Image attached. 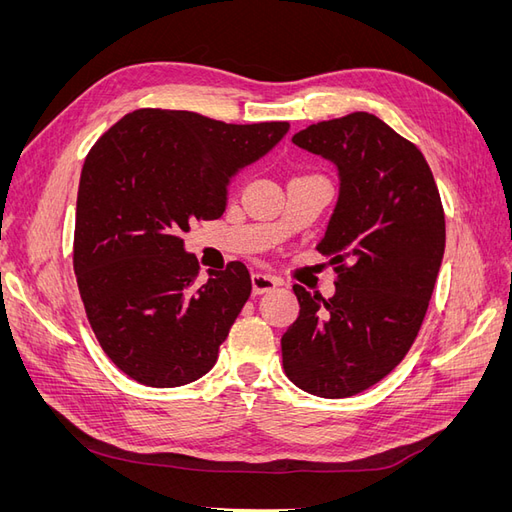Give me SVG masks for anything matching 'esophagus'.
Instances as JSON below:
<instances>
[{
	"mask_svg": "<svg viewBox=\"0 0 512 512\" xmlns=\"http://www.w3.org/2000/svg\"><path fill=\"white\" fill-rule=\"evenodd\" d=\"M277 286H280V280L277 277L269 275V273H254L252 275V288H254V294H265V292H271L275 290Z\"/></svg>",
	"mask_w": 512,
	"mask_h": 512,
	"instance_id": "esophagus-1",
	"label": "esophagus"
}]
</instances>
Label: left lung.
Listing matches in <instances>:
<instances>
[{
    "instance_id": "1",
    "label": "left lung",
    "mask_w": 512,
    "mask_h": 512,
    "mask_svg": "<svg viewBox=\"0 0 512 512\" xmlns=\"http://www.w3.org/2000/svg\"><path fill=\"white\" fill-rule=\"evenodd\" d=\"M292 143L337 168L318 243L337 280L331 299L292 286L301 309L282 337L284 369L307 393L350 397L391 374L416 339L444 256V211L423 153L376 115L320 121Z\"/></svg>"
}]
</instances>
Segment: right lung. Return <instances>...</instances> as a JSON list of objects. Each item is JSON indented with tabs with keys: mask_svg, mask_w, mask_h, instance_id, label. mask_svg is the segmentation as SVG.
<instances>
[{
	"mask_svg": "<svg viewBox=\"0 0 512 512\" xmlns=\"http://www.w3.org/2000/svg\"><path fill=\"white\" fill-rule=\"evenodd\" d=\"M290 123L250 126L190 111L141 108L85 158L76 198L74 273L91 329L136 382L173 389L218 361L252 280L230 262L196 284L181 239L190 220H218L228 185L282 141Z\"/></svg>",
	"mask_w": 512,
	"mask_h": 512,
	"instance_id": "1",
	"label": "right lung"
}]
</instances>
